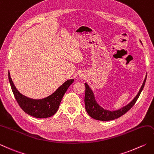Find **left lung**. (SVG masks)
<instances>
[{
    "mask_svg": "<svg viewBox=\"0 0 154 154\" xmlns=\"http://www.w3.org/2000/svg\"><path fill=\"white\" fill-rule=\"evenodd\" d=\"M147 75L146 76L145 79L143 83V85L141 86L140 90L138 92L137 95H136L133 100L126 106L122 107V109L117 111H109L105 110L103 109L97 103V102L95 100L94 95H93V91L89 88V85L87 83H85V109L87 113L89 114L90 117L92 118L100 120V121H110V120H113L117 118H119V117L124 115L125 113L131 109L134 106L135 102L137 101L138 97H140V95L142 91L144 85H145L146 81Z\"/></svg>",
    "mask_w": 154,
    "mask_h": 154,
    "instance_id": "1",
    "label": "left lung"
}]
</instances>
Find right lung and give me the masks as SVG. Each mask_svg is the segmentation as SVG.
Masks as SVG:
<instances>
[{
    "instance_id": "right-lung-1",
    "label": "right lung",
    "mask_w": 154,
    "mask_h": 154,
    "mask_svg": "<svg viewBox=\"0 0 154 154\" xmlns=\"http://www.w3.org/2000/svg\"><path fill=\"white\" fill-rule=\"evenodd\" d=\"M8 80L12 91L21 109L29 115L37 118H47L53 116L59 107L63 95L74 79H69L60 86L53 94L42 99H32L25 97L18 91L8 72Z\"/></svg>"
}]
</instances>
